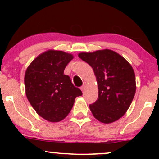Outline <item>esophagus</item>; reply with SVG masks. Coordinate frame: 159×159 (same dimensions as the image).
<instances>
[{"label": "esophagus", "instance_id": "esophagus-1", "mask_svg": "<svg viewBox=\"0 0 159 159\" xmlns=\"http://www.w3.org/2000/svg\"><path fill=\"white\" fill-rule=\"evenodd\" d=\"M86 86H87V83H86V82H84V83L83 84V85L81 86V90H82V91H84L85 90V88H86Z\"/></svg>", "mask_w": 159, "mask_h": 159}]
</instances>
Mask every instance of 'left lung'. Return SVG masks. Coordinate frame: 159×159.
<instances>
[{
    "label": "left lung",
    "instance_id": "8db88e82",
    "mask_svg": "<svg viewBox=\"0 0 159 159\" xmlns=\"http://www.w3.org/2000/svg\"><path fill=\"white\" fill-rule=\"evenodd\" d=\"M78 57L92 67L98 84V96L90 109L96 120L108 124L125 114L136 91L132 66L114 51L105 49L82 52Z\"/></svg>",
    "mask_w": 159,
    "mask_h": 159
}]
</instances>
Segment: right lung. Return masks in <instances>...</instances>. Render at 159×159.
Returning a JSON list of instances; mask_svg holds the SVG:
<instances>
[{
	"mask_svg": "<svg viewBox=\"0 0 159 159\" xmlns=\"http://www.w3.org/2000/svg\"><path fill=\"white\" fill-rule=\"evenodd\" d=\"M73 55L62 51L48 50L39 54L27 67L25 75L26 96L38 114L47 121L63 120L72 108L81 90L64 75Z\"/></svg>",
	"mask_w": 159,
	"mask_h": 159,
	"instance_id": "1",
	"label": "right lung"
}]
</instances>
